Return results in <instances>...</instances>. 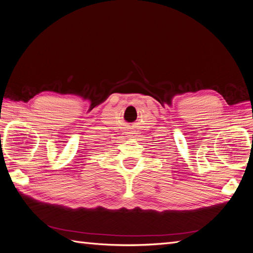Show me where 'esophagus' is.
I'll return each instance as SVG.
<instances>
[{
    "mask_svg": "<svg viewBox=\"0 0 253 253\" xmlns=\"http://www.w3.org/2000/svg\"><path fill=\"white\" fill-rule=\"evenodd\" d=\"M129 133H130V134H129V137H131V138H132V137L134 138V137H136V136H137V134H136V133H134V132H129Z\"/></svg>",
    "mask_w": 253,
    "mask_h": 253,
    "instance_id": "1",
    "label": "esophagus"
}]
</instances>
